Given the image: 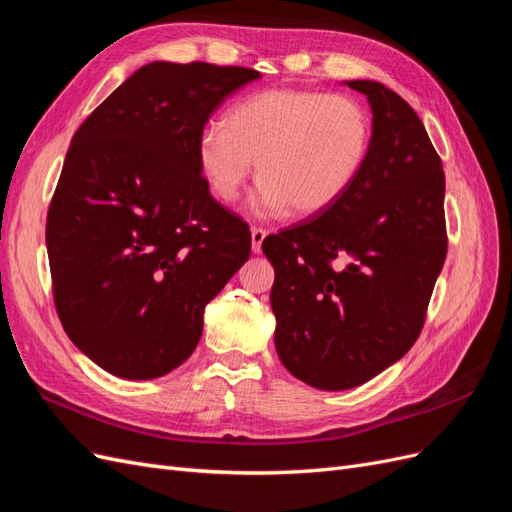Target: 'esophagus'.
Returning a JSON list of instances; mask_svg holds the SVG:
<instances>
[{
	"mask_svg": "<svg viewBox=\"0 0 512 512\" xmlns=\"http://www.w3.org/2000/svg\"><path fill=\"white\" fill-rule=\"evenodd\" d=\"M265 237H267L265 228H260V226L252 228V252L254 254L262 252V241H265Z\"/></svg>",
	"mask_w": 512,
	"mask_h": 512,
	"instance_id": "34e87169",
	"label": "esophagus"
}]
</instances>
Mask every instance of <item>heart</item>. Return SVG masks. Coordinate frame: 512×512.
I'll return each mask as SVG.
<instances>
[{"label": "heart", "mask_w": 512, "mask_h": 512, "mask_svg": "<svg viewBox=\"0 0 512 512\" xmlns=\"http://www.w3.org/2000/svg\"><path fill=\"white\" fill-rule=\"evenodd\" d=\"M371 134V115L352 96L267 89L232 106L226 126L203 130L198 164L213 196L235 203L256 160L258 215L273 218L290 207L314 215L339 203L361 177Z\"/></svg>", "instance_id": "b5f03b06"}]
</instances>
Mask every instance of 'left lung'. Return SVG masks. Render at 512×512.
<instances>
[{"instance_id":"obj_1","label":"left lung","mask_w":512,"mask_h":512,"mask_svg":"<svg viewBox=\"0 0 512 512\" xmlns=\"http://www.w3.org/2000/svg\"><path fill=\"white\" fill-rule=\"evenodd\" d=\"M348 87L374 113L361 177L331 209L262 241L277 354L322 391L354 389L414 346L448 247L444 170L423 121L382 83Z\"/></svg>"}]
</instances>
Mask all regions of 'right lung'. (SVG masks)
I'll return each instance as SVG.
<instances>
[{
    "instance_id": "obj_1",
    "label": "right lung",
    "mask_w": 512,
    "mask_h": 512,
    "mask_svg": "<svg viewBox=\"0 0 512 512\" xmlns=\"http://www.w3.org/2000/svg\"><path fill=\"white\" fill-rule=\"evenodd\" d=\"M260 72L153 61L74 132L46 215L53 301L72 344L108 374L160 378L194 352L205 305L252 252L209 192L198 138Z\"/></svg>"
}]
</instances>
